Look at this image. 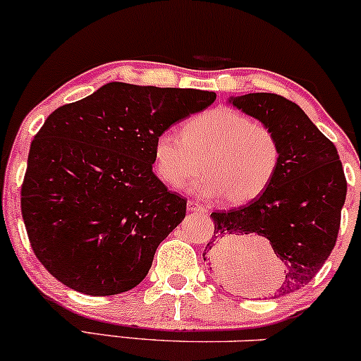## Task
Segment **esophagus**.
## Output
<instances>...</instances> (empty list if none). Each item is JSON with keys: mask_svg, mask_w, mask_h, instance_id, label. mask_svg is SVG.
Masks as SVG:
<instances>
[{"mask_svg": "<svg viewBox=\"0 0 361 361\" xmlns=\"http://www.w3.org/2000/svg\"><path fill=\"white\" fill-rule=\"evenodd\" d=\"M207 209L195 201H188V212H206Z\"/></svg>", "mask_w": 361, "mask_h": 361, "instance_id": "obj_1", "label": "esophagus"}]
</instances>
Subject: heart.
<instances>
[{
    "instance_id": "1",
    "label": "heart",
    "mask_w": 361,
    "mask_h": 361,
    "mask_svg": "<svg viewBox=\"0 0 361 361\" xmlns=\"http://www.w3.org/2000/svg\"><path fill=\"white\" fill-rule=\"evenodd\" d=\"M154 169L171 188H182L202 171L192 190L206 199L224 197L243 206L266 192L281 159L278 137L231 109L207 110L182 126V135L166 128L155 137Z\"/></svg>"
}]
</instances>
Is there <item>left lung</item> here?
<instances>
[{"instance_id": "left-lung-1", "label": "left lung", "mask_w": 361, "mask_h": 361, "mask_svg": "<svg viewBox=\"0 0 361 361\" xmlns=\"http://www.w3.org/2000/svg\"><path fill=\"white\" fill-rule=\"evenodd\" d=\"M228 102L274 132L281 159L264 194L246 206L212 212L214 235L204 261L222 286L239 288L244 276L239 238L262 235L286 269L278 296L289 295L317 276L335 247L346 199L340 155L295 102L274 93H247Z\"/></svg>"}]
</instances>
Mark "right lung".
<instances>
[{"label":"right lung","instance_id":"1","mask_svg":"<svg viewBox=\"0 0 361 361\" xmlns=\"http://www.w3.org/2000/svg\"><path fill=\"white\" fill-rule=\"evenodd\" d=\"M214 100V92L110 82L44 120L30 147L21 214L53 278L90 296L145 278L188 204L152 172L154 140Z\"/></svg>","mask_w":361,"mask_h":361}]
</instances>
